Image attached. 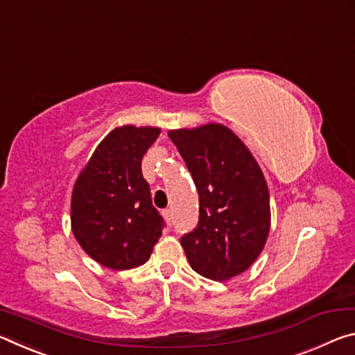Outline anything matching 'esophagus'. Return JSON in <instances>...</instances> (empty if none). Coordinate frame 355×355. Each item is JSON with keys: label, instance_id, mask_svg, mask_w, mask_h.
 Listing matches in <instances>:
<instances>
[{"label": "esophagus", "instance_id": "obj_1", "mask_svg": "<svg viewBox=\"0 0 355 355\" xmlns=\"http://www.w3.org/2000/svg\"><path fill=\"white\" fill-rule=\"evenodd\" d=\"M162 214H164V217H165L166 222L171 223V211H170V209H164V211H162Z\"/></svg>", "mask_w": 355, "mask_h": 355}]
</instances>
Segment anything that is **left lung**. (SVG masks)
<instances>
[{
  "mask_svg": "<svg viewBox=\"0 0 355 355\" xmlns=\"http://www.w3.org/2000/svg\"><path fill=\"white\" fill-rule=\"evenodd\" d=\"M200 195V220L181 237L196 274L225 282L252 266L270 228L269 190L248 148L222 124L170 130Z\"/></svg>",
  "mask_w": 355,
  "mask_h": 355,
  "instance_id": "obj_1",
  "label": "left lung"
}]
</instances>
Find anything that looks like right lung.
<instances>
[{"instance_id": "obj_1", "label": "right lung", "mask_w": 355, "mask_h": 355, "mask_svg": "<svg viewBox=\"0 0 355 355\" xmlns=\"http://www.w3.org/2000/svg\"><path fill=\"white\" fill-rule=\"evenodd\" d=\"M159 127H116L102 139L73 185L75 239L98 264L125 270L146 263L165 222L141 173Z\"/></svg>"}]
</instances>
